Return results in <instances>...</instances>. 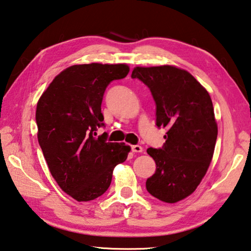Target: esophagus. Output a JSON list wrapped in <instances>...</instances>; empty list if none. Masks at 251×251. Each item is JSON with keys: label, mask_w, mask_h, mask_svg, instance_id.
Listing matches in <instances>:
<instances>
[{"label": "esophagus", "mask_w": 251, "mask_h": 251, "mask_svg": "<svg viewBox=\"0 0 251 251\" xmlns=\"http://www.w3.org/2000/svg\"><path fill=\"white\" fill-rule=\"evenodd\" d=\"M131 151L132 152H142L144 151V149H142V147L139 145H134V146H131Z\"/></svg>", "instance_id": "esophagus-1"}]
</instances>
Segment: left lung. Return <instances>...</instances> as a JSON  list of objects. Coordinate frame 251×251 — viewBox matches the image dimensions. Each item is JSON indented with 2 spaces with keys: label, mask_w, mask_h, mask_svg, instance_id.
<instances>
[{
  "label": "left lung",
  "mask_w": 251,
  "mask_h": 251,
  "mask_svg": "<svg viewBox=\"0 0 251 251\" xmlns=\"http://www.w3.org/2000/svg\"><path fill=\"white\" fill-rule=\"evenodd\" d=\"M131 78L149 88L156 126L166 127L162 148H149L155 173L147 179L150 195L169 203L198 187L212 160L218 125L210 95L188 72L175 66L136 67Z\"/></svg>",
  "instance_id": "1"
}]
</instances>
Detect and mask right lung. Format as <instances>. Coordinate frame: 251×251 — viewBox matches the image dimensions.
Masks as SVG:
<instances>
[{
    "label": "right lung",
    "instance_id": "obj_1",
    "mask_svg": "<svg viewBox=\"0 0 251 251\" xmlns=\"http://www.w3.org/2000/svg\"><path fill=\"white\" fill-rule=\"evenodd\" d=\"M126 64H81L54 78L38 101V141L58 186L77 201L100 197L129 146L97 138L104 127L101 104L106 87L127 76Z\"/></svg>",
    "mask_w": 251,
    "mask_h": 251
}]
</instances>
